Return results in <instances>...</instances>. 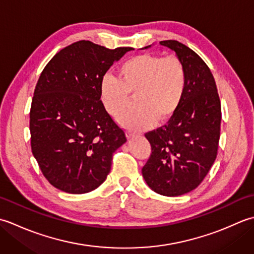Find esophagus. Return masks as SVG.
I'll return each mask as SVG.
<instances>
[{
  "instance_id": "34e87169",
  "label": "esophagus",
  "mask_w": 254,
  "mask_h": 254,
  "mask_svg": "<svg viewBox=\"0 0 254 254\" xmlns=\"http://www.w3.org/2000/svg\"><path fill=\"white\" fill-rule=\"evenodd\" d=\"M137 134L136 133H132V132H127V137L130 139V138H133V137H136Z\"/></svg>"
}]
</instances>
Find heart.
<instances>
[{"mask_svg": "<svg viewBox=\"0 0 254 254\" xmlns=\"http://www.w3.org/2000/svg\"><path fill=\"white\" fill-rule=\"evenodd\" d=\"M119 79L105 75L100 82V98L108 115L117 118L135 96L136 108L124 112L121 124L142 130L175 115L185 97L188 73L177 56L138 55L124 61L118 69Z\"/></svg>", "mask_w": 254, "mask_h": 254, "instance_id": "b5f03b06", "label": "heart"}]
</instances>
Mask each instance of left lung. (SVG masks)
<instances>
[{
    "instance_id": "obj_1",
    "label": "left lung",
    "mask_w": 254,
    "mask_h": 254,
    "mask_svg": "<svg viewBox=\"0 0 254 254\" xmlns=\"http://www.w3.org/2000/svg\"><path fill=\"white\" fill-rule=\"evenodd\" d=\"M159 44L174 50L185 63L188 85L180 107L167 124L145 134L152 154L142 174L155 192L179 196L197 188L216 159L222 107L206 63L179 41Z\"/></svg>"
}]
</instances>
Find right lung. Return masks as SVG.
Here are the masks:
<instances>
[{"label": "right lung", "mask_w": 254, "mask_h": 254, "mask_svg": "<svg viewBox=\"0 0 254 254\" xmlns=\"http://www.w3.org/2000/svg\"><path fill=\"white\" fill-rule=\"evenodd\" d=\"M131 50L80 40L59 51L41 72L30 108L31 152L59 190H95L110 172L113 153L127 142L105 110L99 87L112 64Z\"/></svg>", "instance_id": "right-lung-1"}]
</instances>
